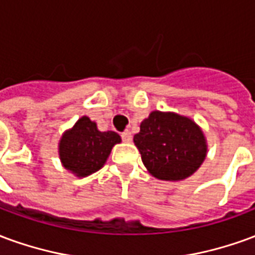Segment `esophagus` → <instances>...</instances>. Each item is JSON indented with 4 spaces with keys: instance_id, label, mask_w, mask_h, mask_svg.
Instances as JSON below:
<instances>
[{
    "instance_id": "obj_1",
    "label": "esophagus",
    "mask_w": 255,
    "mask_h": 255,
    "mask_svg": "<svg viewBox=\"0 0 255 255\" xmlns=\"http://www.w3.org/2000/svg\"><path fill=\"white\" fill-rule=\"evenodd\" d=\"M122 139H123V142H127V143H129V142L132 140V133L129 132V131H124V132L122 133Z\"/></svg>"
}]
</instances>
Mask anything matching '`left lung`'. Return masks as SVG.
<instances>
[{"label":"left lung","instance_id":"1","mask_svg":"<svg viewBox=\"0 0 255 255\" xmlns=\"http://www.w3.org/2000/svg\"><path fill=\"white\" fill-rule=\"evenodd\" d=\"M147 171L161 180H183L191 176L206 157L201 128L187 117L151 112L133 136Z\"/></svg>","mask_w":255,"mask_h":255}]
</instances>
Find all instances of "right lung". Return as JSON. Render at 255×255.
I'll use <instances>...</instances> for the list:
<instances>
[{"label":"right lung","mask_w":255,"mask_h":255,"mask_svg":"<svg viewBox=\"0 0 255 255\" xmlns=\"http://www.w3.org/2000/svg\"><path fill=\"white\" fill-rule=\"evenodd\" d=\"M122 138L113 131L101 132L97 124L83 116L64 133L60 140V158L68 171L83 177L94 173L105 164L112 147Z\"/></svg>","instance_id":"obj_1"}]
</instances>
